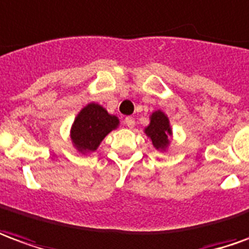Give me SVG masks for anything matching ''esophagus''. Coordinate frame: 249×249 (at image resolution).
<instances>
[{"label":"esophagus","mask_w":249,"mask_h":249,"mask_svg":"<svg viewBox=\"0 0 249 249\" xmlns=\"http://www.w3.org/2000/svg\"><path fill=\"white\" fill-rule=\"evenodd\" d=\"M124 123H126V126H127L128 128H133L134 126H135V119L131 118V116H127V118L124 119Z\"/></svg>","instance_id":"esophagus-1"}]
</instances>
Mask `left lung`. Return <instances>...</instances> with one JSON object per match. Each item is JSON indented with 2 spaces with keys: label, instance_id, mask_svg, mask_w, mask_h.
<instances>
[{
  "label": "left lung",
  "instance_id": "1",
  "mask_svg": "<svg viewBox=\"0 0 249 249\" xmlns=\"http://www.w3.org/2000/svg\"><path fill=\"white\" fill-rule=\"evenodd\" d=\"M149 124L144 127V134L151 141L158 151L165 153L169 149L173 139V130L170 121L162 110L153 111L149 116Z\"/></svg>",
  "mask_w": 249,
  "mask_h": 249
}]
</instances>
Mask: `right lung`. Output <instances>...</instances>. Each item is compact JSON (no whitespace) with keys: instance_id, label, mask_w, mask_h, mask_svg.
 <instances>
[{"instance_id":"1","label":"right lung","mask_w":249,"mask_h":249,"mask_svg":"<svg viewBox=\"0 0 249 249\" xmlns=\"http://www.w3.org/2000/svg\"><path fill=\"white\" fill-rule=\"evenodd\" d=\"M119 127V118L112 115L99 103L91 102L77 112L70 137L73 147L82 154L96 151L106 135Z\"/></svg>"}]
</instances>
